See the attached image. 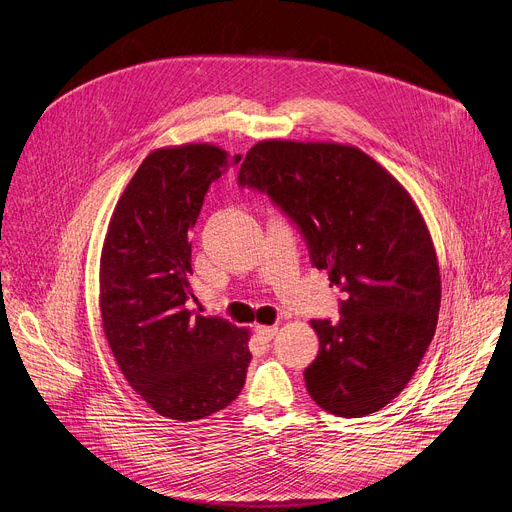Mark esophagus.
I'll list each match as a JSON object with an SVG mask.
<instances>
[{
	"instance_id": "esophagus-1",
	"label": "esophagus",
	"mask_w": 512,
	"mask_h": 512,
	"mask_svg": "<svg viewBox=\"0 0 512 512\" xmlns=\"http://www.w3.org/2000/svg\"><path fill=\"white\" fill-rule=\"evenodd\" d=\"M255 331H257V335H259L261 339L269 341V339H273V335L277 333V327H275V324H273V327H267V324H257Z\"/></svg>"
}]
</instances>
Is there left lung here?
Listing matches in <instances>:
<instances>
[{
  "mask_svg": "<svg viewBox=\"0 0 512 512\" xmlns=\"http://www.w3.org/2000/svg\"><path fill=\"white\" fill-rule=\"evenodd\" d=\"M239 183L267 192L300 226L312 265L345 296L337 322L310 320L320 347L304 371L308 394L347 418L384 408L437 329L441 275L421 210L386 167L341 143L261 141Z\"/></svg>",
  "mask_w": 512,
  "mask_h": 512,
  "instance_id": "8db88e82",
  "label": "left lung"
}]
</instances>
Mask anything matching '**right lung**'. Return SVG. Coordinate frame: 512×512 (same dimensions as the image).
I'll return each instance as SVG.
<instances>
[{
    "mask_svg": "<svg viewBox=\"0 0 512 512\" xmlns=\"http://www.w3.org/2000/svg\"><path fill=\"white\" fill-rule=\"evenodd\" d=\"M239 161L210 143L155 149L122 192L102 247L100 314L112 355L138 396L181 423L226 408L251 361L249 329L185 304L194 298L190 232L210 183Z\"/></svg>",
    "mask_w": 512,
    "mask_h": 512,
    "instance_id": "right-lung-1",
    "label": "right lung"
}]
</instances>
